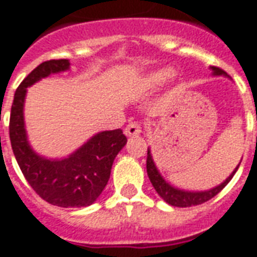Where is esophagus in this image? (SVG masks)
I'll return each instance as SVG.
<instances>
[{
	"label": "esophagus",
	"mask_w": 257,
	"mask_h": 257,
	"mask_svg": "<svg viewBox=\"0 0 257 257\" xmlns=\"http://www.w3.org/2000/svg\"><path fill=\"white\" fill-rule=\"evenodd\" d=\"M141 133V126H140V123L138 121H131L124 128V134L127 137H134V136H138Z\"/></svg>",
	"instance_id": "obj_1"
}]
</instances>
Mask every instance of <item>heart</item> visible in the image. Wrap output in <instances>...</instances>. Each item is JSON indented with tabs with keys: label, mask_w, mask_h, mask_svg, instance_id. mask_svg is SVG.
<instances>
[{
	"label": "heart",
	"mask_w": 257,
	"mask_h": 257,
	"mask_svg": "<svg viewBox=\"0 0 257 257\" xmlns=\"http://www.w3.org/2000/svg\"><path fill=\"white\" fill-rule=\"evenodd\" d=\"M171 71L170 69H159V71H155V72H151L148 74L144 79H142V85L148 87V89H153V87H157V86L163 83L164 80L167 79L168 76L170 78H174V74L170 75Z\"/></svg>",
	"instance_id": "1"
}]
</instances>
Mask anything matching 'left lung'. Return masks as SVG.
I'll list each match as a JSON object with an SVG mask.
<instances>
[{
    "label": "left lung",
    "mask_w": 257,
    "mask_h": 257,
    "mask_svg": "<svg viewBox=\"0 0 257 257\" xmlns=\"http://www.w3.org/2000/svg\"><path fill=\"white\" fill-rule=\"evenodd\" d=\"M213 71V75H226L223 69L219 68V67H211ZM257 119V116H256ZM239 164L237 166V168L231 172V175L224 181L223 183H220L219 186L213 189H209V190H205V192H186V190H181V189H177L171 186L167 181H164V178L160 175V172L157 171L156 166H155V162L152 159L151 151L148 149V157H147V171L148 177L151 179L153 188L159 193V196L168 203L172 207H193V205H198V204H203L208 200H211L212 197H215L222 189L227 185L231 178L235 174V171L238 170Z\"/></svg>",
    "instance_id": "1"
}]
</instances>
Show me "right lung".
<instances>
[{
    "mask_svg": "<svg viewBox=\"0 0 257 257\" xmlns=\"http://www.w3.org/2000/svg\"><path fill=\"white\" fill-rule=\"evenodd\" d=\"M68 68V60H49L24 78L13 98L9 138L19 167L39 197L57 207H87L104 190L116 155L126 145L123 131H101L67 159L49 160L31 149L24 128L23 105L27 87L50 74Z\"/></svg>",
    "mask_w": 257,
    "mask_h": 257,
    "instance_id": "add662e5",
    "label": "right lung"
}]
</instances>
